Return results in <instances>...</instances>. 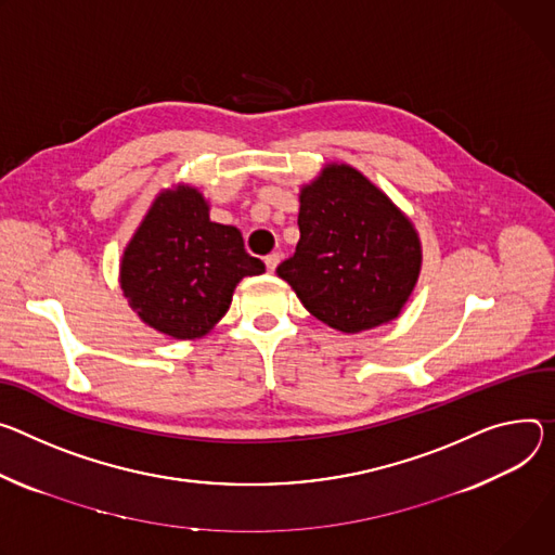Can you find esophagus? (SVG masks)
Masks as SVG:
<instances>
[{
    "mask_svg": "<svg viewBox=\"0 0 555 555\" xmlns=\"http://www.w3.org/2000/svg\"><path fill=\"white\" fill-rule=\"evenodd\" d=\"M279 263H281V255H276V251H272V255L266 257V268H268V272H274Z\"/></svg>",
    "mask_w": 555,
    "mask_h": 555,
    "instance_id": "1",
    "label": "esophagus"
}]
</instances>
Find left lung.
I'll return each instance as SVG.
<instances>
[{
	"label": "left lung",
	"mask_w": 555,
	"mask_h": 555,
	"mask_svg": "<svg viewBox=\"0 0 555 555\" xmlns=\"http://www.w3.org/2000/svg\"><path fill=\"white\" fill-rule=\"evenodd\" d=\"M300 238L276 274L325 325L359 334L400 317L423 268V243L393 201L349 164L298 192Z\"/></svg>",
	"instance_id": "8db88e82"
}]
</instances>
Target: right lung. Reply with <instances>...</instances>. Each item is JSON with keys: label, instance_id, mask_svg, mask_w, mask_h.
<instances>
[{"label": "right lung", "instance_id": "1", "mask_svg": "<svg viewBox=\"0 0 555 555\" xmlns=\"http://www.w3.org/2000/svg\"><path fill=\"white\" fill-rule=\"evenodd\" d=\"M263 272L238 228L210 221L208 198L177 183L155 196L124 247L119 285L147 327L194 340L225 317L241 279Z\"/></svg>", "mask_w": 555, "mask_h": 555}]
</instances>
